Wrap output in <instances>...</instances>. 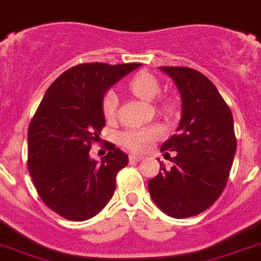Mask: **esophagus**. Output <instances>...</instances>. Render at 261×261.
<instances>
[{
	"instance_id": "obj_1",
	"label": "esophagus",
	"mask_w": 261,
	"mask_h": 261,
	"mask_svg": "<svg viewBox=\"0 0 261 261\" xmlns=\"http://www.w3.org/2000/svg\"><path fill=\"white\" fill-rule=\"evenodd\" d=\"M144 157L143 156H137V154H130L129 156V160L132 161V163H137V161H141Z\"/></svg>"
}]
</instances>
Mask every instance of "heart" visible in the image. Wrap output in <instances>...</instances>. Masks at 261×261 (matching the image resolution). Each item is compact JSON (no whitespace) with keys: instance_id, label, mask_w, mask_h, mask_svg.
<instances>
[{"instance_id":"obj_1","label":"heart","mask_w":261,"mask_h":261,"mask_svg":"<svg viewBox=\"0 0 261 261\" xmlns=\"http://www.w3.org/2000/svg\"><path fill=\"white\" fill-rule=\"evenodd\" d=\"M129 89L141 100L153 101L160 94L161 87L156 77L152 74L139 73L129 81ZM161 108L164 111H171V104L165 100L161 101ZM102 113L107 120H115L117 115V96L113 90L107 92L102 98ZM163 135V129L157 125L130 128L118 135V143L133 153H144L157 140H160Z\"/></svg>"}]
</instances>
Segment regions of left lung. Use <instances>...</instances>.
Returning <instances> with one entry per match:
<instances>
[{"instance_id":"left-lung-1","label":"left lung","mask_w":261,"mask_h":261,"mask_svg":"<svg viewBox=\"0 0 261 261\" xmlns=\"http://www.w3.org/2000/svg\"><path fill=\"white\" fill-rule=\"evenodd\" d=\"M181 94L182 112L177 133L161 152H177L173 167L148 181L150 197L168 216H196L212 205L227 185L236 136L227 102L210 79L185 66H160Z\"/></svg>"}]
</instances>
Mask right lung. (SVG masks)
I'll list each match as a JSON object with an SVG mask.
<instances>
[{
	"label": "right lung",
	"mask_w": 261,
	"mask_h": 261,
	"mask_svg": "<svg viewBox=\"0 0 261 261\" xmlns=\"http://www.w3.org/2000/svg\"><path fill=\"white\" fill-rule=\"evenodd\" d=\"M141 64H80L48 88L28 129V169L38 196L72 221L96 216L112 199L128 156L108 144L101 163L89 150L105 126L102 98Z\"/></svg>",
	"instance_id": "add662e5"
}]
</instances>
